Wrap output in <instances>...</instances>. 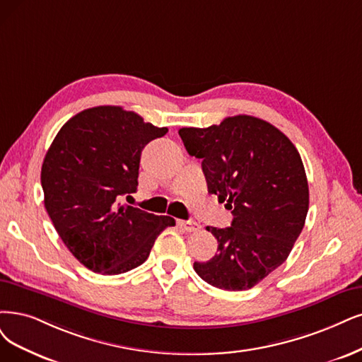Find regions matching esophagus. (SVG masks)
Wrapping results in <instances>:
<instances>
[{"mask_svg":"<svg viewBox=\"0 0 362 362\" xmlns=\"http://www.w3.org/2000/svg\"><path fill=\"white\" fill-rule=\"evenodd\" d=\"M179 225L182 226L185 231H188V233H194V231H198L199 228H202L199 223H197L194 221H179Z\"/></svg>","mask_w":362,"mask_h":362,"instance_id":"obj_1","label":"esophagus"}]
</instances>
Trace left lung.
<instances>
[{
  "label": "left lung",
  "mask_w": 362,
  "mask_h": 362,
  "mask_svg": "<svg viewBox=\"0 0 362 362\" xmlns=\"http://www.w3.org/2000/svg\"><path fill=\"white\" fill-rule=\"evenodd\" d=\"M210 194L231 210L228 228L207 226L218 253L194 262L204 282L225 291L259 284L291 253L309 210V185L297 147L272 124L238 115L209 128H180Z\"/></svg>",
  "instance_id": "obj_1"
}]
</instances>
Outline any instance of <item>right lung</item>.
<instances>
[{"label":"right lung","instance_id":"add662e5","mask_svg":"<svg viewBox=\"0 0 362 362\" xmlns=\"http://www.w3.org/2000/svg\"><path fill=\"white\" fill-rule=\"evenodd\" d=\"M167 132L122 107L98 105L73 116L52 141L42 165L45 207L64 245L93 273L136 269L176 225L117 203L137 191L144 146Z\"/></svg>","mask_w":362,"mask_h":362}]
</instances>
